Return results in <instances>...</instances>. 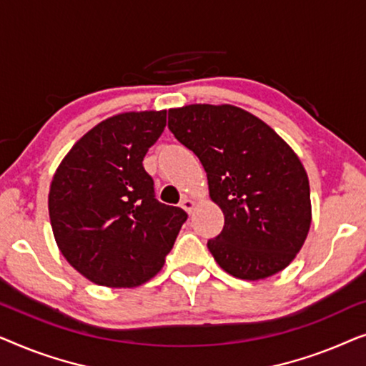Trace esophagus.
<instances>
[{"mask_svg":"<svg viewBox=\"0 0 366 366\" xmlns=\"http://www.w3.org/2000/svg\"><path fill=\"white\" fill-rule=\"evenodd\" d=\"M182 208L184 209V212L192 213V212H193V208H194V202H193V199H189V198H183V202H182Z\"/></svg>","mask_w":366,"mask_h":366,"instance_id":"esophagus-1","label":"esophagus"}]
</instances>
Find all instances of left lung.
<instances>
[{
	"label": "left lung",
	"mask_w": 366,
	"mask_h": 366,
	"mask_svg": "<svg viewBox=\"0 0 366 366\" xmlns=\"http://www.w3.org/2000/svg\"><path fill=\"white\" fill-rule=\"evenodd\" d=\"M168 128L197 154L224 227L208 249L224 272L257 282L293 262L312 224L308 174L273 128L233 104H187Z\"/></svg>",
	"instance_id": "left-lung-1"
}]
</instances>
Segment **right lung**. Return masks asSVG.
<instances>
[{
    "label": "right lung",
    "mask_w": 366,
    "mask_h": 366,
    "mask_svg": "<svg viewBox=\"0 0 366 366\" xmlns=\"http://www.w3.org/2000/svg\"><path fill=\"white\" fill-rule=\"evenodd\" d=\"M167 127V109L98 123L69 149L48 194L63 257L89 282L134 288L163 268L188 214L154 198L143 158Z\"/></svg>",
    "instance_id": "add662e5"
}]
</instances>
